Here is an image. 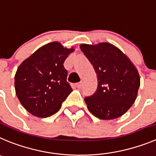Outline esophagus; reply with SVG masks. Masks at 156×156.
<instances>
[{"instance_id": "34e87169", "label": "esophagus", "mask_w": 156, "mask_h": 156, "mask_svg": "<svg viewBox=\"0 0 156 156\" xmlns=\"http://www.w3.org/2000/svg\"><path fill=\"white\" fill-rule=\"evenodd\" d=\"M82 85H83V84H82V82H78V83H77L76 85H75V86L77 87V88H81V87H82Z\"/></svg>"}]
</instances>
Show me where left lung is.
Returning <instances> with one entry per match:
<instances>
[{
    "mask_svg": "<svg viewBox=\"0 0 156 156\" xmlns=\"http://www.w3.org/2000/svg\"><path fill=\"white\" fill-rule=\"evenodd\" d=\"M80 48L94 67L98 88L85 101L90 112L102 120L117 119L135 102L140 78L135 65L120 49L107 42L81 44Z\"/></svg>",
    "mask_w": 156,
    "mask_h": 156,
    "instance_id": "1",
    "label": "left lung"
}]
</instances>
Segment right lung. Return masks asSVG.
<instances>
[{"mask_svg":"<svg viewBox=\"0 0 156 156\" xmlns=\"http://www.w3.org/2000/svg\"><path fill=\"white\" fill-rule=\"evenodd\" d=\"M58 41L44 45L20 65L14 77L17 97L28 112L39 118L55 114L72 91L64 62L73 52Z\"/></svg>","mask_w":156,"mask_h":156,"instance_id":"1","label":"right lung"}]
</instances>
